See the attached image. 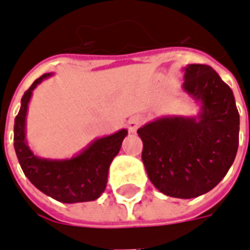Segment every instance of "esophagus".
I'll list each match as a JSON object with an SVG mask.
<instances>
[{"mask_svg":"<svg viewBox=\"0 0 250 250\" xmlns=\"http://www.w3.org/2000/svg\"><path fill=\"white\" fill-rule=\"evenodd\" d=\"M142 123H143V116H141V115L132 116V118H130V120H128V131H130V132H135V131L141 127Z\"/></svg>","mask_w":250,"mask_h":250,"instance_id":"1","label":"esophagus"}]
</instances>
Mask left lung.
Listing matches in <instances>:
<instances>
[{
	"label": "left lung",
	"instance_id": "1",
	"mask_svg": "<svg viewBox=\"0 0 250 250\" xmlns=\"http://www.w3.org/2000/svg\"><path fill=\"white\" fill-rule=\"evenodd\" d=\"M184 91L201 103L198 116H167L138 130L151 184L168 197L195 198L220 184L234 162L240 115L234 95L205 64L185 68Z\"/></svg>",
	"mask_w": 250,
	"mask_h": 250
}]
</instances>
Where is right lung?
Here are the masks:
<instances>
[{"label":"right lung","instance_id":"1","mask_svg":"<svg viewBox=\"0 0 250 250\" xmlns=\"http://www.w3.org/2000/svg\"><path fill=\"white\" fill-rule=\"evenodd\" d=\"M52 73H45L25 91L21 108L14 119V150L24 174L40 191L62 204L98 199L107 186L108 168L128 134L125 128L99 138L71 159L36 157L25 139V119L33 89Z\"/></svg>","mask_w":250,"mask_h":250}]
</instances>
